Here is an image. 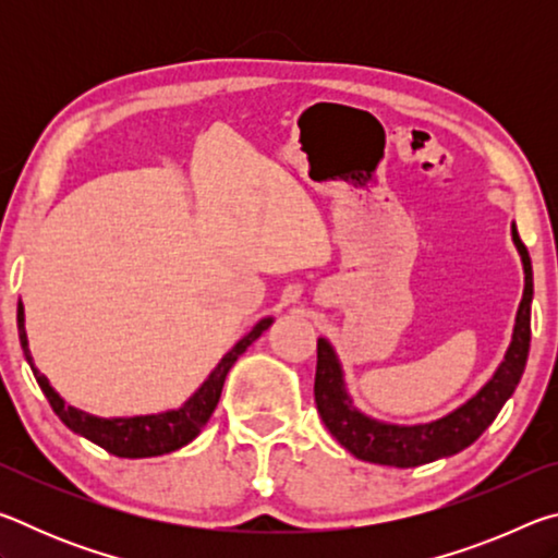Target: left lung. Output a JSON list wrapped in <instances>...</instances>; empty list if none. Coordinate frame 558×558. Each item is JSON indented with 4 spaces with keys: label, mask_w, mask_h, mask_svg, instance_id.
<instances>
[{
    "label": "left lung",
    "mask_w": 558,
    "mask_h": 558,
    "mask_svg": "<svg viewBox=\"0 0 558 558\" xmlns=\"http://www.w3.org/2000/svg\"><path fill=\"white\" fill-rule=\"evenodd\" d=\"M512 239L524 266V295L517 310L512 344H509L505 362L497 366L493 379L472 396L468 403H462L460 409L442 415V418L418 423V426H393V423H381L364 415L354 409L352 399H349L342 379V366H339L332 344L325 337L317 339V413L325 421L327 430L339 440V446H344L354 458L391 468L426 465V462L465 450L497 418L505 401L514 393L519 379H522L529 339H532V260H529L526 245L519 239L517 226H512Z\"/></svg>",
    "instance_id": "1"
}]
</instances>
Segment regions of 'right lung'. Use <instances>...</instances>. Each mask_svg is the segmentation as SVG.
Returning a JSON list of instances; mask_svg holds the SVG:
<instances>
[{"label":"right lung","instance_id":"right-lung-1","mask_svg":"<svg viewBox=\"0 0 558 558\" xmlns=\"http://www.w3.org/2000/svg\"><path fill=\"white\" fill-rule=\"evenodd\" d=\"M16 325H19V342H22L26 362L32 364L36 384L41 386V391L46 399H49L53 413L59 415L65 426H69L73 433H78V436L88 438L90 442H96V446H100L102 450H108L110 456L155 458V456H165V452L179 450L199 436V430L206 426V421L211 418L216 403L221 399L226 374H229V369L235 364V359H239L245 349L256 342V339L272 325V317L260 319V323L253 327L251 332L245 335L219 364H216V369L209 374V379L199 386V391H196L192 399L182 405V409L157 413V415H135V418H98V415L83 413L78 409H73V405H65L61 396L51 389L49 379H46L44 374H39V369H36L32 362L29 342H26V329H24L22 302H19V310H16Z\"/></svg>","mask_w":558,"mask_h":558}]
</instances>
